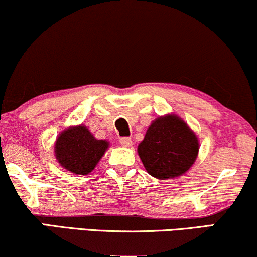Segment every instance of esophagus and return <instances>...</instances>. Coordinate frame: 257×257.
I'll return each mask as SVG.
<instances>
[{
    "mask_svg": "<svg viewBox=\"0 0 257 257\" xmlns=\"http://www.w3.org/2000/svg\"><path fill=\"white\" fill-rule=\"evenodd\" d=\"M119 144L122 145L123 147H131L133 141H132L131 138H120L119 139Z\"/></svg>",
    "mask_w": 257,
    "mask_h": 257,
    "instance_id": "esophagus-1",
    "label": "esophagus"
}]
</instances>
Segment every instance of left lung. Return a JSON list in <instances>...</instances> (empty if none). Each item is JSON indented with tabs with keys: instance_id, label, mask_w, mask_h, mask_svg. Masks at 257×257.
Wrapping results in <instances>:
<instances>
[{
	"instance_id": "1",
	"label": "left lung",
	"mask_w": 257,
	"mask_h": 257,
	"mask_svg": "<svg viewBox=\"0 0 257 257\" xmlns=\"http://www.w3.org/2000/svg\"><path fill=\"white\" fill-rule=\"evenodd\" d=\"M199 138L175 113L160 116L151 123L138 146V154L146 171L158 179L179 177L195 163Z\"/></svg>"
}]
</instances>
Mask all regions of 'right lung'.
<instances>
[{"mask_svg":"<svg viewBox=\"0 0 257 257\" xmlns=\"http://www.w3.org/2000/svg\"><path fill=\"white\" fill-rule=\"evenodd\" d=\"M110 142L98 140L86 125H73L58 134L54 152L58 164L76 175H88L104 156Z\"/></svg>","mask_w":257,"mask_h":257,"instance_id":"1","label":"right lung"}]
</instances>
